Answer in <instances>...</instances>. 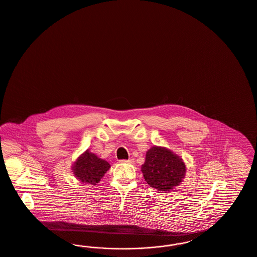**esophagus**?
I'll return each mask as SVG.
<instances>
[{"instance_id":"esophagus-1","label":"esophagus","mask_w":257,"mask_h":257,"mask_svg":"<svg viewBox=\"0 0 257 257\" xmlns=\"http://www.w3.org/2000/svg\"><path fill=\"white\" fill-rule=\"evenodd\" d=\"M120 164H134L133 159H129V160H120L119 161Z\"/></svg>"}]
</instances>
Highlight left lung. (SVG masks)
I'll use <instances>...</instances> for the list:
<instances>
[{
    "instance_id": "1",
    "label": "left lung",
    "mask_w": 257,
    "mask_h": 257,
    "mask_svg": "<svg viewBox=\"0 0 257 257\" xmlns=\"http://www.w3.org/2000/svg\"><path fill=\"white\" fill-rule=\"evenodd\" d=\"M145 182L160 191H170L180 185L186 173L183 159L164 146H152L142 165Z\"/></svg>"
}]
</instances>
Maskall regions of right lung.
Segmentation results:
<instances>
[{"mask_svg":"<svg viewBox=\"0 0 257 257\" xmlns=\"http://www.w3.org/2000/svg\"><path fill=\"white\" fill-rule=\"evenodd\" d=\"M110 167L111 165L108 162L98 158L87 149L76 159L72 166V170L74 177L78 181L95 185L100 182Z\"/></svg>","mask_w":257,"mask_h":257,"instance_id":"1","label":"right lung"}]
</instances>
